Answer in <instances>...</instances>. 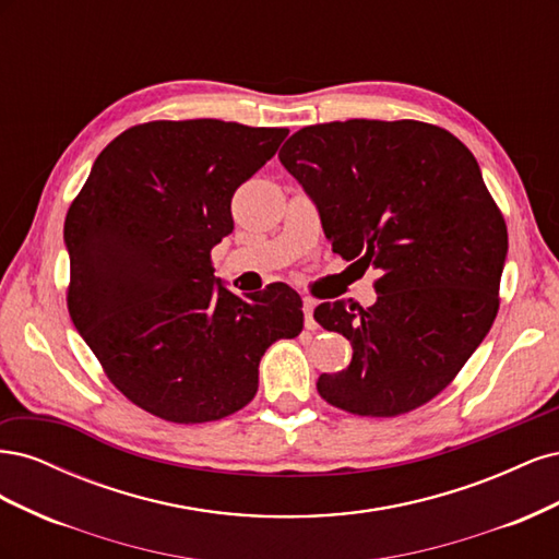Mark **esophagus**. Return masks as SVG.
<instances>
[{
	"label": "esophagus",
	"instance_id": "34e87169",
	"mask_svg": "<svg viewBox=\"0 0 559 559\" xmlns=\"http://www.w3.org/2000/svg\"><path fill=\"white\" fill-rule=\"evenodd\" d=\"M314 308H317V302L312 298H302V314H306V329H310V331L317 329V321L312 317Z\"/></svg>",
	"mask_w": 559,
	"mask_h": 559
}]
</instances>
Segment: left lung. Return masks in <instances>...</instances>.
Here are the masks:
<instances>
[{
    "mask_svg": "<svg viewBox=\"0 0 559 559\" xmlns=\"http://www.w3.org/2000/svg\"><path fill=\"white\" fill-rule=\"evenodd\" d=\"M280 160L314 200L333 251L380 270L370 308L314 310L354 349L317 392L364 417L419 408L460 373L499 310L509 233L478 160L438 126L366 118L302 128Z\"/></svg>",
    "mask_w": 559,
    "mask_h": 559,
    "instance_id": "obj_1",
    "label": "left lung"
}]
</instances>
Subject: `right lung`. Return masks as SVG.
Returning a JSON list of instances; mask_svg holds the SVG:
<instances>
[{
	"label": "right lung",
	"mask_w": 559,
	"mask_h": 559,
	"mask_svg": "<svg viewBox=\"0 0 559 559\" xmlns=\"http://www.w3.org/2000/svg\"><path fill=\"white\" fill-rule=\"evenodd\" d=\"M289 130L216 118L151 121L107 144L64 218L67 308L111 384L177 425L238 413L259 364L302 331L282 282L242 300L214 277L235 191Z\"/></svg>",
	"instance_id": "add662e5"
}]
</instances>
